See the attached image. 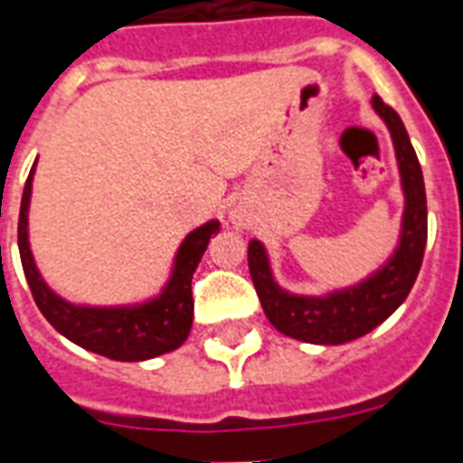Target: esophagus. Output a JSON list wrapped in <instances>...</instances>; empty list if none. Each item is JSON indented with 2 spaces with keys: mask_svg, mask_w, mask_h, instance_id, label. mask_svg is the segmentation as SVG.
<instances>
[{
  "mask_svg": "<svg viewBox=\"0 0 463 463\" xmlns=\"http://www.w3.org/2000/svg\"><path fill=\"white\" fill-rule=\"evenodd\" d=\"M231 223H232V228H240V225H242V221H240V216H231Z\"/></svg>",
  "mask_w": 463,
  "mask_h": 463,
  "instance_id": "obj_1",
  "label": "esophagus"
}]
</instances>
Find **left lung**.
I'll use <instances>...</instances> for the list:
<instances>
[{
	"label": "left lung",
	"instance_id": "8db88e82",
	"mask_svg": "<svg viewBox=\"0 0 463 463\" xmlns=\"http://www.w3.org/2000/svg\"><path fill=\"white\" fill-rule=\"evenodd\" d=\"M372 106L391 130L405 196L401 238L388 262L354 287L337 288L326 296H298L288 294L274 281L269 257L260 240H250L247 247L250 277L264 316L279 333L294 340L310 345H345L357 340L381 326L408 298L418 279L428 242V199L422 169L401 116L383 104L381 97H373Z\"/></svg>",
	"mask_w": 463,
	"mask_h": 463
}]
</instances>
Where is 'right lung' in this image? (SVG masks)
Wrapping results in <instances>:
<instances>
[{
  "mask_svg": "<svg viewBox=\"0 0 463 463\" xmlns=\"http://www.w3.org/2000/svg\"><path fill=\"white\" fill-rule=\"evenodd\" d=\"M33 172L35 165L31 167L21 196L19 252L33 301L45 320L70 342L116 362H143L182 347L194 323L192 277L206 252L211 235L221 231V223L208 221L186 235L176 250L172 277L160 296L136 306H75L60 298L45 284L31 255L28 203L33 189Z\"/></svg>",
  "mask_w": 463,
  "mask_h": 463,
  "instance_id": "obj_1",
  "label": "right lung"
}]
</instances>
